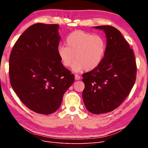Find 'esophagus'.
I'll use <instances>...</instances> for the list:
<instances>
[{
    "instance_id": "34e87169",
    "label": "esophagus",
    "mask_w": 148,
    "mask_h": 148,
    "mask_svg": "<svg viewBox=\"0 0 148 148\" xmlns=\"http://www.w3.org/2000/svg\"><path fill=\"white\" fill-rule=\"evenodd\" d=\"M75 78L76 80H79L80 79H81V77H80L79 75L76 74V75H75Z\"/></svg>"
}]
</instances>
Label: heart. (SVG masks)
Instances as JSON below:
<instances>
[{
    "mask_svg": "<svg viewBox=\"0 0 148 148\" xmlns=\"http://www.w3.org/2000/svg\"><path fill=\"white\" fill-rule=\"evenodd\" d=\"M66 46H59L57 53L62 65L76 72L85 69L91 71L99 66L106 51V41L102 36L76 30L66 39Z\"/></svg>",
    "mask_w": 148,
    "mask_h": 148,
    "instance_id": "heart-1",
    "label": "heart"
}]
</instances>
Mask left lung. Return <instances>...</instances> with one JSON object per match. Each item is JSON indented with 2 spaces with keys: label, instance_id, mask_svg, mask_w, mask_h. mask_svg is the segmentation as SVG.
<instances>
[{
  "label": "left lung",
  "instance_id": "left-lung-1",
  "mask_svg": "<svg viewBox=\"0 0 148 148\" xmlns=\"http://www.w3.org/2000/svg\"><path fill=\"white\" fill-rule=\"evenodd\" d=\"M104 31L106 51L101 64L83 75V99L87 110L105 114L120 106L135 84L136 64L132 49L120 31L108 25L94 26Z\"/></svg>",
  "mask_w": 148,
  "mask_h": 148
}]
</instances>
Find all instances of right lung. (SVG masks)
I'll use <instances>...</instances> for the list:
<instances>
[{"mask_svg":"<svg viewBox=\"0 0 148 148\" xmlns=\"http://www.w3.org/2000/svg\"><path fill=\"white\" fill-rule=\"evenodd\" d=\"M59 28L57 24L29 26L18 39L10 56L13 91L28 108L38 114H51L59 109L75 79L58 55Z\"/></svg>","mask_w":148,"mask_h":148,"instance_id":"obj_1","label":"right lung"}]
</instances>
